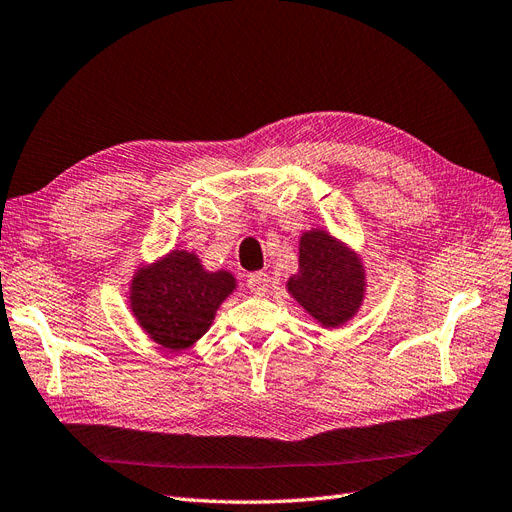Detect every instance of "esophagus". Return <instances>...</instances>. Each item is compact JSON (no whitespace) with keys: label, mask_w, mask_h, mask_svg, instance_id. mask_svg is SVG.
<instances>
[{"label":"esophagus","mask_w":512,"mask_h":512,"mask_svg":"<svg viewBox=\"0 0 512 512\" xmlns=\"http://www.w3.org/2000/svg\"><path fill=\"white\" fill-rule=\"evenodd\" d=\"M246 287L253 295H266L270 287V276L266 272H255L246 278Z\"/></svg>","instance_id":"obj_1"}]
</instances>
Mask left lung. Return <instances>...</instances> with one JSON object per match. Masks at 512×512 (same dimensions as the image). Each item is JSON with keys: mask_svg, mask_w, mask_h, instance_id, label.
<instances>
[{"mask_svg": "<svg viewBox=\"0 0 512 512\" xmlns=\"http://www.w3.org/2000/svg\"><path fill=\"white\" fill-rule=\"evenodd\" d=\"M365 268L350 246L325 230L299 240V272L287 280L297 304L327 329L342 327L365 299Z\"/></svg>", "mask_w": 512, "mask_h": 512, "instance_id": "8db88e82", "label": "left lung"}]
</instances>
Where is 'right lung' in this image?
Returning <instances> with one entry per match:
<instances>
[{
    "label": "right lung",
    "instance_id": "right-lung-1",
    "mask_svg": "<svg viewBox=\"0 0 512 512\" xmlns=\"http://www.w3.org/2000/svg\"><path fill=\"white\" fill-rule=\"evenodd\" d=\"M234 289L236 278L227 270L206 272L198 255L170 251L132 276L130 310L151 342L181 352L208 331Z\"/></svg>",
    "mask_w": 512,
    "mask_h": 512
}]
</instances>
